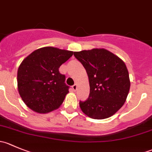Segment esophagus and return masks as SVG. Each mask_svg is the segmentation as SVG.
Wrapping results in <instances>:
<instances>
[{"label": "esophagus", "instance_id": "esophagus-1", "mask_svg": "<svg viewBox=\"0 0 152 152\" xmlns=\"http://www.w3.org/2000/svg\"><path fill=\"white\" fill-rule=\"evenodd\" d=\"M72 87H73V90H77V84H74V85L72 86Z\"/></svg>", "mask_w": 152, "mask_h": 152}]
</instances>
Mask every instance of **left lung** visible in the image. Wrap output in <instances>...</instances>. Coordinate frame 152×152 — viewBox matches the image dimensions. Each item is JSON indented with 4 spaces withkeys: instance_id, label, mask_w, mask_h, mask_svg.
Returning <instances> with one entry per match:
<instances>
[{
    "instance_id": "1",
    "label": "left lung",
    "mask_w": 152,
    "mask_h": 152,
    "mask_svg": "<svg viewBox=\"0 0 152 152\" xmlns=\"http://www.w3.org/2000/svg\"><path fill=\"white\" fill-rule=\"evenodd\" d=\"M87 71L90 95L79 102L82 111L93 119H104L118 111L126 100L130 80L122 59L104 48L74 52Z\"/></svg>"
}]
</instances>
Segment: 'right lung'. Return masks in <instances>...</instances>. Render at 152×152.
<instances>
[{"mask_svg": "<svg viewBox=\"0 0 152 152\" xmlns=\"http://www.w3.org/2000/svg\"><path fill=\"white\" fill-rule=\"evenodd\" d=\"M73 54L70 50L44 47L23 59L18 70V88L28 108L48 113L60 107L69 93V86L59 68Z\"/></svg>", "mask_w": 152, "mask_h": 152, "instance_id": "right-lung-1", "label": "right lung"}]
</instances>
